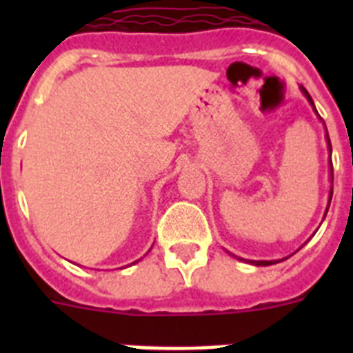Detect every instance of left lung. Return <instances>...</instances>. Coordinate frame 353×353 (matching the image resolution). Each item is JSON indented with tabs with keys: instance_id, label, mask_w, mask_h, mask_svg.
I'll use <instances>...</instances> for the list:
<instances>
[{
	"instance_id": "obj_1",
	"label": "left lung",
	"mask_w": 353,
	"mask_h": 353,
	"mask_svg": "<svg viewBox=\"0 0 353 353\" xmlns=\"http://www.w3.org/2000/svg\"><path fill=\"white\" fill-rule=\"evenodd\" d=\"M302 90H304V88H302ZM304 93H305V97H307V101H310L311 104H313V99H311V97H310V93L305 92V90H304ZM327 141H329V148H330V139H329V136H327ZM330 166H332V164H330ZM332 180H334V176H332ZM330 199H332V192H330L329 205H330ZM327 210H329V208H327ZM252 263H254V265H272V263H276V261H252Z\"/></svg>"
}]
</instances>
